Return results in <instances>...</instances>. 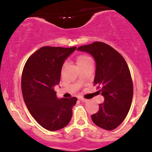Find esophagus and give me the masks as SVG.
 <instances>
[{
  "mask_svg": "<svg viewBox=\"0 0 152 152\" xmlns=\"http://www.w3.org/2000/svg\"><path fill=\"white\" fill-rule=\"evenodd\" d=\"M80 99H81V102H84V103H88V102H89V100H88V99H84V98H80Z\"/></svg>",
  "mask_w": 152,
  "mask_h": 152,
  "instance_id": "esophagus-1",
  "label": "esophagus"
}]
</instances>
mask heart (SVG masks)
<instances>
[{
  "instance_id": "obj_1",
  "label": "heart",
  "mask_w": 152,
  "mask_h": 152,
  "mask_svg": "<svg viewBox=\"0 0 152 152\" xmlns=\"http://www.w3.org/2000/svg\"><path fill=\"white\" fill-rule=\"evenodd\" d=\"M90 63H92V60L87 55L82 54V55L78 56L77 58H76V64H77L78 67L86 65L87 64H90Z\"/></svg>"
}]
</instances>
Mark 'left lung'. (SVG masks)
Returning a JSON list of instances; mask_svg holds the SVG:
<instances>
[{
	"mask_svg": "<svg viewBox=\"0 0 152 152\" xmlns=\"http://www.w3.org/2000/svg\"><path fill=\"white\" fill-rule=\"evenodd\" d=\"M91 54L96 64L94 86L104 97L98 112L91 115L96 126L111 131L127 116L133 99V82L126 61L117 50L105 43L96 42L78 47Z\"/></svg>",
	"mask_w": 152,
	"mask_h": 152,
	"instance_id": "obj_1",
	"label": "left lung"
}]
</instances>
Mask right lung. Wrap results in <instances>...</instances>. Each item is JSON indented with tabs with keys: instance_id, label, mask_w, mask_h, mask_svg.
<instances>
[{
	"instance_id": "1",
	"label": "right lung",
	"mask_w": 152,
	"mask_h": 152,
	"mask_svg": "<svg viewBox=\"0 0 152 152\" xmlns=\"http://www.w3.org/2000/svg\"><path fill=\"white\" fill-rule=\"evenodd\" d=\"M76 47L43 46L28 58L21 77L23 97L36 121L46 129L56 131L69 124L77 98L58 99L53 87L58 84L65 59Z\"/></svg>"
}]
</instances>
